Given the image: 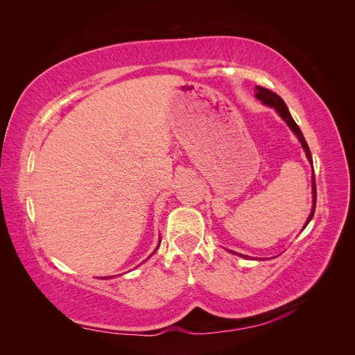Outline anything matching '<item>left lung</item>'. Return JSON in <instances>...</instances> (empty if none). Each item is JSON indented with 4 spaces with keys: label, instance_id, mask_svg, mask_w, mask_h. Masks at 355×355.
<instances>
[{
    "label": "left lung",
    "instance_id": "1",
    "mask_svg": "<svg viewBox=\"0 0 355 355\" xmlns=\"http://www.w3.org/2000/svg\"><path fill=\"white\" fill-rule=\"evenodd\" d=\"M256 98L259 99V101H262L265 105L274 106L275 111L282 115L283 120H284V121L288 124V127L292 128V130L295 132V135L297 136L300 144H302V148L305 149V153H306V157H308V159H309V163L313 164V157H311L309 146H308V144H306V141H305V137H304L302 132H300L299 125L295 123L292 115H290V112H288V110H287V106H286L284 101H283L277 93H274V92H271V90H268V89H265V87H261V85H257V87H256ZM315 202H317V188H315V176H313V210H311V214H309V218H308V220H306V223H305V227H306V225L309 223V220L313 219V216H314ZM305 227H304V228H305ZM240 256H243V254H240ZM243 257H245V256H243Z\"/></svg>",
    "mask_w": 355,
    "mask_h": 355
}]
</instances>
